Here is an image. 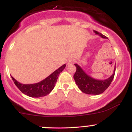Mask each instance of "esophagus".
<instances>
[{"instance_id":"1","label":"esophagus","mask_w":132,"mask_h":132,"mask_svg":"<svg viewBox=\"0 0 132 132\" xmlns=\"http://www.w3.org/2000/svg\"><path fill=\"white\" fill-rule=\"evenodd\" d=\"M73 59H68L67 60V61H66V63H67L68 65H70L72 63V62H73Z\"/></svg>"}]
</instances>
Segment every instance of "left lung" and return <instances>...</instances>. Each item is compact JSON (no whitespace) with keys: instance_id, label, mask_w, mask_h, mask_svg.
<instances>
[{"instance_id":"obj_1","label":"left lung","mask_w":132,"mask_h":132,"mask_svg":"<svg viewBox=\"0 0 132 132\" xmlns=\"http://www.w3.org/2000/svg\"><path fill=\"white\" fill-rule=\"evenodd\" d=\"M94 32L96 35H99L102 38H108L106 36L98 31L94 30ZM75 66L77 68V71L73 78L79 89L85 94L92 95H99L106 90L113 81L116 70V66H114L113 75L106 80H101L94 78L87 75L78 64H75Z\"/></svg>"}]
</instances>
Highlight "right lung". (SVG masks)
Returning a JSON list of instances; mask_svg holds the SVG:
<instances>
[{"label":"right lung","instance_id":"obj_1","mask_svg":"<svg viewBox=\"0 0 132 132\" xmlns=\"http://www.w3.org/2000/svg\"><path fill=\"white\" fill-rule=\"evenodd\" d=\"M66 65L64 64L44 80L33 84H23L11 77L16 87L22 93L31 97H41L48 95L54 88L59 74L64 70Z\"/></svg>","mask_w":132,"mask_h":132}]
</instances>
